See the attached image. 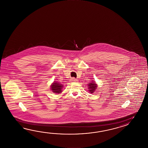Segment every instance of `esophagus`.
<instances>
[{
  "mask_svg": "<svg viewBox=\"0 0 148 148\" xmlns=\"http://www.w3.org/2000/svg\"><path fill=\"white\" fill-rule=\"evenodd\" d=\"M70 82H77V79L75 78H72L70 79Z\"/></svg>",
  "mask_w": 148,
  "mask_h": 148,
  "instance_id": "obj_1",
  "label": "esophagus"
}]
</instances>
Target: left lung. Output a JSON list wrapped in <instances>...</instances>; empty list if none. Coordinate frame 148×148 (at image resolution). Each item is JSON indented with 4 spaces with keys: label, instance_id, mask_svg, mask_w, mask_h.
<instances>
[{
    "label": "left lung",
    "instance_id": "8db88e82",
    "mask_svg": "<svg viewBox=\"0 0 148 148\" xmlns=\"http://www.w3.org/2000/svg\"><path fill=\"white\" fill-rule=\"evenodd\" d=\"M88 90L90 93H94L96 89L97 88V85L96 84L95 81H92L90 84H88Z\"/></svg>",
    "mask_w": 148,
    "mask_h": 148
}]
</instances>
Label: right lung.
<instances>
[{
    "mask_svg": "<svg viewBox=\"0 0 148 148\" xmlns=\"http://www.w3.org/2000/svg\"><path fill=\"white\" fill-rule=\"evenodd\" d=\"M63 85L60 84V83L58 82H54L51 85V89L53 91L54 94H60L62 91V89L63 88Z\"/></svg>",
    "mask_w": 148,
    "mask_h": 148,
    "instance_id": "1",
    "label": "right lung"
}]
</instances>
